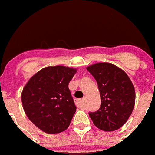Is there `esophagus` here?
<instances>
[{
	"mask_svg": "<svg viewBox=\"0 0 155 155\" xmlns=\"http://www.w3.org/2000/svg\"><path fill=\"white\" fill-rule=\"evenodd\" d=\"M75 102L78 107H82V99H76Z\"/></svg>",
	"mask_w": 155,
	"mask_h": 155,
	"instance_id": "esophagus-1",
	"label": "esophagus"
}]
</instances>
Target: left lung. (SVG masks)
Segmentation results:
<instances>
[{"mask_svg": "<svg viewBox=\"0 0 155 155\" xmlns=\"http://www.w3.org/2000/svg\"><path fill=\"white\" fill-rule=\"evenodd\" d=\"M97 83L101 107L89 116L96 127L113 132L127 123L134 109L136 91L125 71L110 63H97L86 67Z\"/></svg>", "mask_w": 155, "mask_h": 155, "instance_id": "8db88e82", "label": "left lung"}]
</instances>
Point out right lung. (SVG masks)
Here are the masks:
<instances>
[{"instance_id":"right-lung-1","label":"right lung","mask_w":155,"mask_h":155,"mask_svg":"<svg viewBox=\"0 0 155 155\" xmlns=\"http://www.w3.org/2000/svg\"><path fill=\"white\" fill-rule=\"evenodd\" d=\"M77 70L65 66L47 67L33 75L21 94L28 119L48 134L65 131L76 110L68 84Z\"/></svg>"}]
</instances>
